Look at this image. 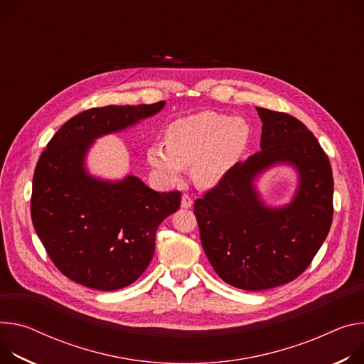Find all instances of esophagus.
<instances>
[{"instance_id":"obj_1","label":"esophagus","mask_w":364,"mask_h":364,"mask_svg":"<svg viewBox=\"0 0 364 364\" xmlns=\"http://www.w3.org/2000/svg\"><path fill=\"white\" fill-rule=\"evenodd\" d=\"M191 205H193L191 197L188 194H183V197H181V208L183 209H188V208H191Z\"/></svg>"}]
</instances>
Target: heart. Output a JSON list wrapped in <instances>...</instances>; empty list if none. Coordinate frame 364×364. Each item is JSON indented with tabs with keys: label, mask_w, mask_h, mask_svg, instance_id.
<instances>
[{
	"label": "heart",
	"mask_w": 364,
	"mask_h": 364,
	"mask_svg": "<svg viewBox=\"0 0 364 364\" xmlns=\"http://www.w3.org/2000/svg\"><path fill=\"white\" fill-rule=\"evenodd\" d=\"M250 126L241 117L202 112L174 120L167 132V146L154 144L146 156L155 173L167 183L181 178L191 167L199 187L218 186L234 168L250 142Z\"/></svg>",
	"instance_id": "b5f03b06"
}]
</instances>
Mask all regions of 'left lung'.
Returning a JSON list of instances; mask_svg holds the SVG:
<instances>
[{"label": "left lung", "instance_id": "left-lung-1", "mask_svg": "<svg viewBox=\"0 0 364 364\" xmlns=\"http://www.w3.org/2000/svg\"><path fill=\"white\" fill-rule=\"evenodd\" d=\"M261 151L237 162L202 199L194 215L208 259L228 284L266 290L302 274L333 222L334 180L328 156L312 132L296 117L257 107ZM287 164L298 177L291 200L270 205L256 183Z\"/></svg>", "mask_w": 364, "mask_h": 364}]
</instances>
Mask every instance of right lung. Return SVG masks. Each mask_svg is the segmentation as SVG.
Returning <instances> with one entry per match:
<instances>
[{
    "label": "right lung",
    "instance_id": "1",
    "mask_svg": "<svg viewBox=\"0 0 364 364\" xmlns=\"http://www.w3.org/2000/svg\"><path fill=\"white\" fill-rule=\"evenodd\" d=\"M165 102L85 110L65 123L42 152L31 191V220L50 259L68 279L117 290L138 280L155 251L161 222L178 210V191H155L139 177L92 176L94 142L155 116Z\"/></svg>",
    "mask_w": 364,
    "mask_h": 364
}]
</instances>
